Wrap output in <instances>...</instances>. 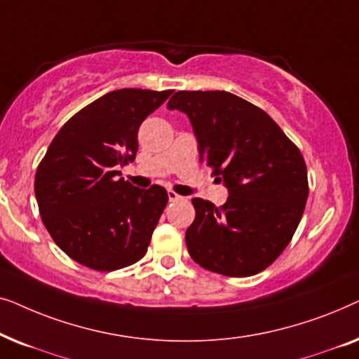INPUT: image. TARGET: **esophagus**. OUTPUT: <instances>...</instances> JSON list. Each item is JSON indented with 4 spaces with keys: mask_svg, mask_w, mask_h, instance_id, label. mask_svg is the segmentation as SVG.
<instances>
[{
    "mask_svg": "<svg viewBox=\"0 0 359 359\" xmlns=\"http://www.w3.org/2000/svg\"><path fill=\"white\" fill-rule=\"evenodd\" d=\"M168 199L171 201V203H175V201H180V199H183V196H180L178 193H175V191H168Z\"/></svg>",
    "mask_w": 359,
    "mask_h": 359,
    "instance_id": "34e87169",
    "label": "esophagus"
}]
</instances>
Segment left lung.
<instances>
[{
	"label": "left lung",
	"mask_w": 359,
	"mask_h": 359,
	"mask_svg": "<svg viewBox=\"0 0 359 359\" xmlns=\"http://www.w3.org/2000/svg\"><path fill=\"white\" fill-rule=\"evenodd\" d=\"M168 109L189 117L201 163L229 189L220 208L193 199L191 258L209 271L253 276L284 252L309 196L301 150L263 109L227 91H178Z\"/></svg>",
	"instance_id": "1"
}]
</instances>
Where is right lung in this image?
Here are the masks:
<instances>
[{
	"label": "right lung",
	"mask_w": 359,
	"mask_h": 359,
	"mask_svg": "<svg viewBox=\"0 0 359 359\" xmlns=\"http://www.w3.org/2000/svg\"><path fill=\"white\" fill-rule=\"evenodd\" d=\"M171 90L111 91L70 117L36 171L42 222L72 259L116 271L145 257L168 203L165 188L132 186L119 168L134 161L137 132Z\"/></svg>",
	"instance_id": "obj_1"
}]
</instances>
